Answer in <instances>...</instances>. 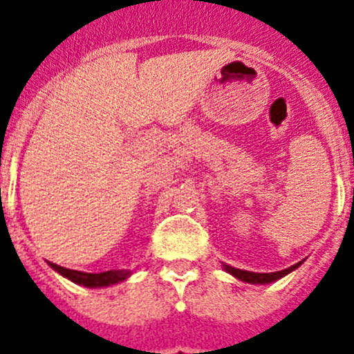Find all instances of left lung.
<instances>
[{
	"label": "left lung",
	"instance_id": "1",
	"mask_svg": "<svg viewBox=\"0 0 354 354\" xmlns=\"http://www.w3.org/2000/svg\"><path fill=\"white\" fill-rule=\"evenodd\" d=\"M302 262L304 261L297 262V264L291 266V268H286V270L282 271H275V273H255V271L236 270V268H232V266H227V264H224V270H226L230 275L235 277V279L242 280V282H248V284H270V282H275V280L289 275V273L297 270Z\"/></svg>",
	"mask_w": 354,
	"mask_h": 354
}]
</instances>
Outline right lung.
Wrapping results in <instances>:
<instances>
[{"instance_id": "1", "label": "right lung", "mask_w": 354, "mask_h": 354, "mask_svg": "<svg viewBox=\"0 0 354 354\" xmlns=\"http://www.w3.org/2000/svg\"><path fill=\"white\" fill-rule=\"evenodd\" d=\"M54 271H57L59 275L65 279L72 280L74 284L84 286V288H106V286L119 284L122 280H127L131 275L130 271L127 270H110L104 273H84V271H75V270H66L63 266H57L54 262H48Z\"/></svg>"}]
</instances>
